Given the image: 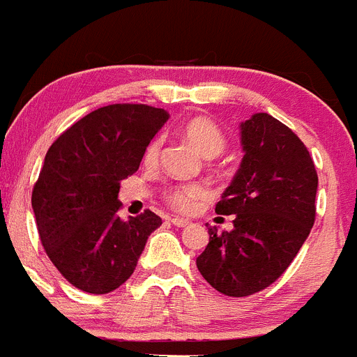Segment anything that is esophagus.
I'll list each match as a JSON object with an SVG mask.
<instances>
[{
  "label": "esophagus",
  "mask_w": 357,
  "mask_h": 357,
  "mask_svg": "<svg viewBox=\"0 0 357 357\" xmlns=\"http://www.w3.org/2000/svg\"><path fill=\"white\" fill-rule=\"evenodd\" d=\"M172 225H176V227H186V225H190V222L186 218H179V216H174V218H171Z\"/></svg>",
  "instance_id": "1"
}]
</instances>
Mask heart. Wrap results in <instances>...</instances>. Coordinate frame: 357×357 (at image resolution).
Segmentation results:
<instances>
[{
  "instance_id": "b5f03b06",
  "label": "heart",
  "mask_w": 357,
  "mask_h": 357,
  "mask_svg": "<svg viewBox=\"0 0 357 357\" xmlns=\"http://www.w3.org/2000/svg\"><path fill=\"white\" fill-rule=\"evenodd\" d=\"M181 135L186 142L194 146L204 158H213V156L220 155L224 151L227 141H225L224 132L218 128L213 119L206 118V116H195L190 118L185 125L181 126ZM160 148H162V141L160 139H153L148 144L144 151V163L153 167L158 162ZM209 195L208 188L202 183H186V185H176L169 186L163 194V199L171 206L172 209L181 213L194 211L199 206V202L204 201Z\"/></svg>"
}]
</instances>
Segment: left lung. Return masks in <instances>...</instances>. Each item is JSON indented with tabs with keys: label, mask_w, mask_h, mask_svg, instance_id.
Listing matches in <instances>:
<instances>
[{
	"label": "left lung",
	"mask_w": 357,
	"mask_h": 357,
	"mask_svg": "<svg viewBox=\"0 0 357 357\" xmlns=\"http://www.w3.org/2000/svg\"><path fill=\"white\" fill-rule=\"evenodd\" d=\"M245 156L216 204L234 215V229L218 234L197 257L204 280L232 298L269 287L291 266L315 222L317 171L301 139L266 112L241 123Z\"/></svg>",
	"instance_id": "8db88e82"
}]
</instances>
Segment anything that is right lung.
I'll use <instances>...</instances> for the list:
<instances>
[{
	"mask_svg": "<svg viewBox=\"0 0 357 357\" xmlns=\"http://www.w3.org/2000/svg\"><path fill=\"white\" fill-rule=\"evenodd\" d=\"M167 119L144 103H112L73 123L49 148L31 206L45 254L73 287L116 291L162 225L149 209L123 222L118 194Z\"/></svg>",
	"mask_w": 357,
	"mask_h": 357,
	"instance_id": "add662e5",
	"label": "right lung"
}]
</instances>
